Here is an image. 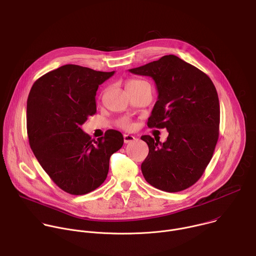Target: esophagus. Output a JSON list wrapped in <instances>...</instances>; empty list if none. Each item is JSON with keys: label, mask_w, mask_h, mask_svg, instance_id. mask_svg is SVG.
I'll list each match as a JSON object with an SVG mask.
<instances>
[{"label": "esophagus", "mask_w": 256, "mask_h": 256, "mask_svg": "<svg viewBox=\"0 0 256 256\" xmlns=\"http://www.w3.org/2000/svg\"><path fill=\"white\" fill-rule=\"evenodd\" d=\"M136 140V138L133 136V135H129V134H125L124 135V142L126 144L128 143H131V142H134Z\"/></svg>", "instance_id": "obj_1"}]
</instances>
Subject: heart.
Returning a JSON list of instances; mask_svg holds the SVG:
<instances>
[{
	"label": "heart",
	"instance_id": "heart-1",
	"mask_svg": "<svg viewBox=\"0 0 256 256\" xmlns=\"http://www.w3.org/2000/svg\"><path fill=\"white\" fill-rule=\"evenodd\" d=\"M140 80H130L127 82L126 84V88L127 86H134L136 84L137 82H139ZM118 126L125 129V130H130L133 128V122L129 119V118H122L118 121Z\"/></svg>",
	"mask_w": 256,
	"mask_h": 256
}]
</instances>
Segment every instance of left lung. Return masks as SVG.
<instances>
[{
  "mask_svg": "<svg viewBox=\"0 0 256 256\" xmlns=\"http://www.w3.org/2000/svg\"><path fill=\"white\" fill-rule=\"evenodd\" d=\"M129 72L154 80L158 96L147 125L168 132L164 143L149 135L141 137L149 148L141 164L143 176L158 190H184L205 172L218 141L216 88L206 74L172 54Z\"/></svg>",
  "mask_w": 256,
  "mask_h": 256,
  "instance_id": "1",
  "label": "left lung"
}]
</instances>
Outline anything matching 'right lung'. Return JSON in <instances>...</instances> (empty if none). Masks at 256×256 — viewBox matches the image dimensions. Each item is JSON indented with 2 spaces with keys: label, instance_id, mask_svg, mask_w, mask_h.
I'll return each instance as SVG.
<instances>
[{
  "label": "right lung",
  "instance_id": "right-lung-1",
  "mask_svg": "<svg viewBox=\"0 0 256 256\" xmlns=\"http://www.w3.org/2000/svg\"><path fill=\"white\" fill-rule=\"evenodd\" d=\"M114 74L66 64L39 78L29 92L30 147L50 178L70 194H88L103 184L111 156L124 143L117 130L94 140L80 128L96 112L98 86Z\"/></svg>",
  "mask_w": 256,
  "mask_h": 256
}]
</instances>
